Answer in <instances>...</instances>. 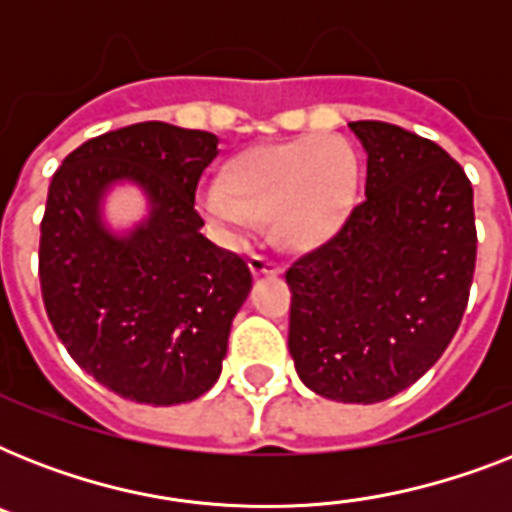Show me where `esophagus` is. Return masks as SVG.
Instances as JSON below:
<instances>
[{
	"mask_svg": "<svg viewBox=\"0 0 512 512\" xmlns=\"http://www.w3.org/2000/svg\"><path fill=\"white\" fill-rule=\"evenodd\" d=\"M249 271L255 273V276H279L281 265L263 255H252L249 257Z\"/></svg>",
	"mask_w": 512,
	"mask_h": 512,
	"instance_id": "1",
	"label": "esophagus"
}]
</instances>
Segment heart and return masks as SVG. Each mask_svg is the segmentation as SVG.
<instances>
[{"label":"heart","mask_w":512,"mask_h":512,"mask_svg":"<svg viewBox=\"0 0 512 512\" xmlns=\"http://www.w3.org/2000/svg\"><path fill=\"white\" fill-rule=\"evenodd\" d=\"M356 191L348 148L329 135L255 148L233 164L228 185L201 191V212L231 239L273 220L284 247L313 249L340 228Z\"/></svg>","instance_id":"heart-1"}]
</instances>
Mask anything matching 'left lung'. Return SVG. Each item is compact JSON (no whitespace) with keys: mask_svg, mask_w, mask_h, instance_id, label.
<instances>
[{"mask_svg":"<svg viewBox=\"0 0 512 512\" xmlns=\"http://www.w3.org/2000/svg\"><path fill=\"white\" fill-rule=\"evenodd\" d=\"M366 151L364 199L287 271L289 353L300 380L342 404L417 382L460 327L476 271L473 185L433 140L350 122Z\"/></svg>","mask_w":512,"mask_h":512,"instance_id":"1","label":"left lung"}]
</instances>
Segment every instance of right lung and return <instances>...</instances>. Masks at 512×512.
Masks as SVG:
<instances>
[{"instance_id": "obj_1", "label": "right lung", "mask_w": 512, "mask_h": 512, "mask_svg": "<svg viewBox=\"0 0 512 512\" xmlns=\"http://www.w3.org/2000/svg\"><path fill=\"white\" fill-rule=\"evenodd\" d=\"M217 135L140 122L92 138L52 175L39 239V281L52 327L76 364L135 404L204 396L220 377L249 265L201 233L196 185ZM130 182L147 217L127 232L102 201Z\"/></svg>"}]
</instances>
